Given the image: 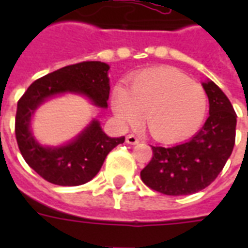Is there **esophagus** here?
<instances>
[{"label":"esophagus","mask_w":248,"mask_h":248,"mask_svg":"<svg viewBox=\"0 0 248 248\" xmlns=\"http://www.w3.org/2000/svg\"><path fill=\"white\" fill-rule=\"evenodd\" d=\"M139 141H140L139 138H138L136 135H134V134H128V135L126 136V143H127V144L135 145V144H138Z\"/></svg>","instance_id":"1"}]
</instances>
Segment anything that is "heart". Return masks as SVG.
<instances>
[{"label":"heart","mask_w":248,"mask_h":248,"mask_svg":"<svg viewBox=\"0 0 248 248\" xmlns=\"http://www.w3.org/2000/svg\"><path fill=\"white\" fill-rule=\"evenodd\" d=\"M112 108L124 124H139L147 108L144 124L151 135L161 141H176L200 128L207 110V93L176 68H152L134 76L128 89L114 87Z\"/></svg>","instance_id":"obj_1"}]
</instances>
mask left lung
Returning a JSON list of instances; mask_svg holds the SVG:
<instances>
[{"mask_svg":"<svg viewBox=\"0 0 248 248\" xmlns=\"http://www.w3.org/2000/svg\"><path fill=\"white\" fill-rule=\"evenodd\" d=\"M210 103V116L186 143L153 147V157L140 172L141 180L167 196H188L204 189L221 172L235 143L237 114L212 81L202 83Z\"/></svg>","mask_w":248,"mask_h":248,"instance_id":"1","label":"left lung"}]
</instances>
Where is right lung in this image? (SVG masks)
<instances>
[{"label": "right lung", "mask_w": 248, "mask_h": 248, "mask_svg": "<svg viewBox=\"0 0 248 248\" xmlns=\"http://www.w3.org/2000/svg\"><path fill=\"white\" fill-rule=\"evenodd\" d=\"M109 65L101 62H82L60 68L36 79L17 101L15 136L25 162L52 184L76 186L95 177L105 157L124 141V136L109 138L93 120L71 143L62 147H42L31 132L33 113L48 97L58 93L85 95L100 108L108 107Z\"/></svg>", "instance_id": "right-lung-1"}]
</instances>
